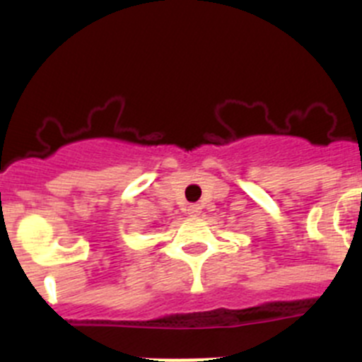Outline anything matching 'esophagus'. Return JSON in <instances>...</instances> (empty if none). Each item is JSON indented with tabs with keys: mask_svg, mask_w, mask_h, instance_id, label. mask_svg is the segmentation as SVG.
<instances>
[{
	"mask_svg": "<svg viewBox=\"0 0 362 362\" xmlns=\"http://www.w3.org/2000/svg\"><path fill=\"white\" fill-rule=\"evenodd\" d=\"M187 214L191 215V217H196V215L202 214V206H199V204H189Z\"/></svg>",
	"mask_w": 362,
	"mask_h": 362,
	"instance_id": "obj_1",
	"label": "esophagus"
}]
</instances>
